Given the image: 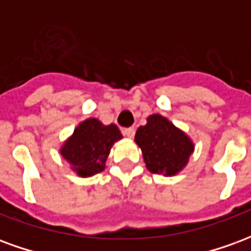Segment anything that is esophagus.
<instances>
[{
	"mask_svg": "<svg viewBox=\"0 0 251 251\" xmlns=\"http://www.w3.org/2000/svg\"><path fill=\"white\" fill-rule=\"evenodd\" d=\"M122 133H124V136H126L127 138H133V137H134V133H136V130H134V127H126V129H124V130H122Z\"/></svg>",
	"mask_w": 251,
	"mask_h": 251,
	"instance_id": "esophagus-1",
	"label": "esophagus"
}]
</instances>
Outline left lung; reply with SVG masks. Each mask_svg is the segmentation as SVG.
<instances>
[{
  "instance_id": "1",
  "label": "left lung",
  "mask_w": 251,
  "mask_h": 251,
  "mask_svg": "<svg viewBox=\"0 0 251 251\" xmlns=\"http://www.w3.org/2000/svg\"><path fill=\"white\" fill-rule=\"evenodd\" d=\"M134 141L141 148L148 171L163 176H175L183 171L195 149L184 131L160 114L148 117L147 125L137 129Z\"/></svg>"
}]
</instances>
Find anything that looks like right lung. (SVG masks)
<instances>
[{"label":"right lung","mask_w":251,"mask_h":251,"mask_svg":"<svg viewBox=\"0 0 251 251\" xmlns=\"http://www.w3.org/2000/svg\"><path fill=\"white\" fill-rule=\"evenodd\" d=\"M122 138L114 124L103 125L97 118H88L75 127L60 148V154L80 177H90L106 167L111 147Z\"/></svg>","instance_id":"1"}]
</instances>
